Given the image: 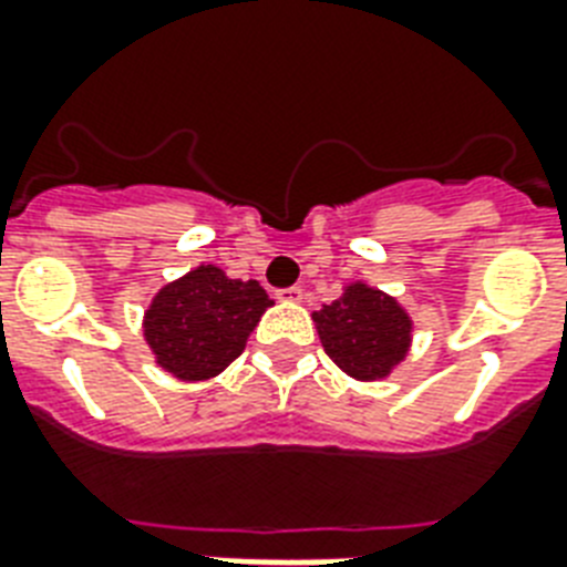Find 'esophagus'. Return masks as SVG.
I'll list each match as a JSON object with an SVG mask.
<instances>
[{
    "mask_svg": "<svg viewBox=\"0 0 567 567\" xmlns=\"http://www.w3.org/2000/svg\"><path fill=\"white\" fill-rule=\"evenodd\" d=\"M302 288L300 285H291V288H279L276 291V300H282V302H300L302 300Z\"/></svg>",
    "mask_w": 567,
    "mask_h": 567,
    "instance_id": "obj_1",
    "label": "esophagus"
}]
</instances>
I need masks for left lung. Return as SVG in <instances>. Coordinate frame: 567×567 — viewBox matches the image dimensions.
Instances as JSON below:
<instances>
[{"label": "left lung", "instance_id": "obj_1", "mask_svg": "<svg viewBox=\"0 0 567 567\" xmlns=\"http://www.w3.org/2000/svg\"><path fill=\"white\" fill-rule=\"evenodd\" d=\"M315 323L329 359L355 379L388 377L412 341V320L400 302L362 282L315 311Z\"/></svg>", "mask_w": 567, "mask_h": 567}]
</instances>
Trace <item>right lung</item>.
<instances>
[{
    "mask_svg": "<svg viewBox=\"0 0 567 567\" xmlns=\"http://www.w3.org/2000/svg\"><path fill=\"white\" fill-rule=\"evenodd\" d=\"M267 306L274 300L256 279L240 282L220 267L199 265L155 293L144 318L146 344L173 377H217L244 353Z\"/></svg>",
    "mask_w": 567,
    "mask_h": 567,
    "instance_id": "1",
    "label": "right lung"
}]
</instances>
